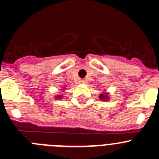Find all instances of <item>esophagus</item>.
<instances>
[{
	"label": "esophagus",
	"instance_id": "obj_1",
	"mask_svg": "<svg viewBox=\"0 0 159 159\" xmlns=\"http://www.w3.org/2000/svg\"><path fill=\"white\" fill-rule=\"evenodd\" d=\"M87 80H86V79H83L82 80H81V83H82V84H87Z\"/></svg>",
	"mask_w": 159,
	"mask_h": 159
}]
</instances>
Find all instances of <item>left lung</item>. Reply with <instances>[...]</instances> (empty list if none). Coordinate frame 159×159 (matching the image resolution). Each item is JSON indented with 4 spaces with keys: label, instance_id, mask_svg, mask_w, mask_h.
Masks as SVG:
<instances>
[{
    "label": "left lung",
    "instance_id": "8db88e82",
    "mask_svg": "<svg viewBox=\"0 0 159 159\" xmlns=\"http://www.w3.org/2000/svg\"><path fill=\"white\" fill-rule=\"evenodd\" d=\"M99 98L101 101H108L109 100V96H108V92H103L99 95Z\"/></svg>",
    "mask_w": 159,
    "mask_h": 159
}]
</instances>
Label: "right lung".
<instances>
[{
	"mask_svg": "<svg viewBox=\"0 0 159 159\" xmlns=\"http://www.w3.org/2000/svg\"><path fill=\"white\" fill-rule=\"evenodd\" d=\"M66 87V86H63L62 87ZM54 98H55L56 99H61V98H62V96H61V95H57V96H55Z\"/></svg>",
	"mask_w": 159,
	"mask_h": 159,
	"instance_id": "right-lung-1",
	"label": "right lung"
}]
</instances>
